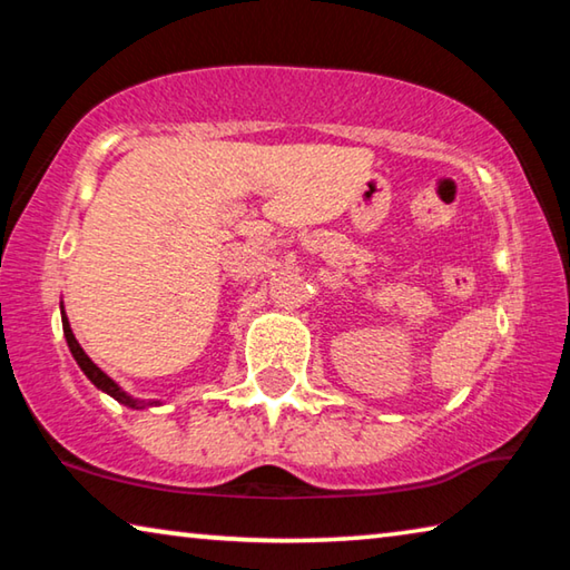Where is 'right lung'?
I'll list each match as a JSON object with an SVG mask.
<instances>
[{"mask_svg": "<svg viewBox=\"0 0 570 570\" xmlns=\"http://www.w3.org/2000/svg\"><path fill=\"white\" fill-rule=\"evenodd\" d=\"M62 332H65V340H67V346H70V352H72V356H75V362L80 364V370L88 374V380L95 384V387L98 390H102V392H108L112 400H118V402H122V404H128V407H138V400H132V397H128V394H125L118 384H115L108 374H105L98 364H95L88 354L82 352V346L77 344V340H75V334H72V330H70V322H67V316H65V312H62Z\"/></svg>", "mask_w": 570, "mask_h": 570, "instance_id": "right-lung-1", "label": "right lung"}]
</instances>
